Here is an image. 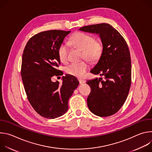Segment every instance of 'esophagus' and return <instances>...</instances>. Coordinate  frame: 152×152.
<instances>
[{
  "instance_id": "esophagus-1",
  "label": "esophagus",
  "mask_w": 152,
  "mask_h": 152,
  "mask_svg": "<svg viewBox=\"0 0 152 152\" xmlns=\"http://www.w3.org/2000/svg\"><path fill=\"white\" fill-rule=\"evenodd\" d=\"M79 81L80 83H81V84H82V83H85L86 82V80H84V79H79Z\"/></svg>"
}]
</instances>
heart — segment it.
Listing matches in <instances>:
<instances>
[{
  "label": "heart",
  "mask_w": 152,
  "mask_h": 152,
  "mask_svg": "<svg viewBox=\"0 0 152 152\" xmlns=\"http://www.w3.org/2000/svg\"><path fill=\"white\" fill-rule=\"evenodd\" d=\"M71 44L83 52V57L90 61L97 59L103 50L102 42L89 35L83 32L75 33L70 38ZM58 55L61 62L65 63L68 59V47L66 44L62 43L58 49ZM89 68V64L86 61L72 62L66 67L67 73L76 77L83 76Z\"/></svg>",
  "instance_id": "heart-1"
}]
</instances>
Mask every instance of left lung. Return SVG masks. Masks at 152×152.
<instances>
[{
    "label": "left lung",
    "instance_id": "1",
    "mask_svg": "<svg viewBox=\"0 0 152 152\" xmlns=\"http://www.w3.org/2000/svg\"><path fill=\"white\" fill-rule=\"evenodd\" d=\"M79 31L98 35L103 46L101 55L90 71L102 77L86 82L92 91L87 99L88 107L96 115H112L124 103L131 87V59L127 45L121 34L107 23L86 26Z\"/></svg>",
    "mask_w": 152,
    "mask_h": 152
}]
</instances>
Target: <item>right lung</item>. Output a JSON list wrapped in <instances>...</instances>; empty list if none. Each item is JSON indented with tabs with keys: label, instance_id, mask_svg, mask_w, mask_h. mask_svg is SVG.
<instances>
[{
	"label": "right lung",
	"instance_id": "1",
	"mask_svg": "<svg viewBox=\"0 0 152 152\" xmlns=\"http://www.w3.org/2000/svg\"><path fill=\"white\" fill-rule=\"evenodd\" d=\"M70 32H40L28 41L23 51L21 76L28 100L38 114L47 118L59 117L67 111L69 98L79 83L69 75L62 77L61 85L51 79L59 72L58 48Z\"/></svg>",
	"mask_w": 152,
	"mask_h": 152
}]
</instances>
